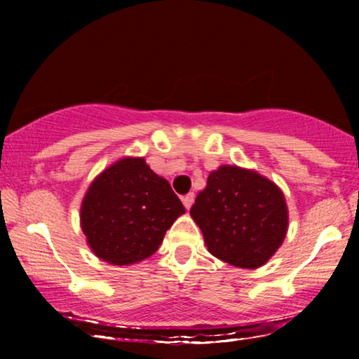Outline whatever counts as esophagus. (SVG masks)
Returning <instances> with one entry per match:
<instances>
[{
    "label": "esophagus",
    "instance_id": "obj_1",
    "mask_svg": "<svg viewBox=\"0 0 359 359\" xmlns=\"http://www.w3.org/2000/svg\"><path fill=\"white\" fill-rule=\"evenodd\" d=\"M182 203H184V205H185V209H191V205H192V203H194V194L191 192V194H187V196H184L182 197Z\"/></svg>",
    "mask_w": 359,
    "mask_h": 359
}]
</instances>
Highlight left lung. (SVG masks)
I'll use <instances>...</instances> for the list:
<instances>
[{"label":"left lung","mask_w":359,"mask_h":359,"mask_svg":"<svg viewBox=\"0 0 359 359\" xmlns=\"http://www.w3.org/2000/svg\"><path fill=\"white\" fill-rule=\"evenodd\" d=\"M209 253L240 269H257L282 245L288 216L283 194L257 172L224 165L191 208Z\"/></svg>","instance_id":"1"}]
</instances>
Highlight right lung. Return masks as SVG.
<instances>
[{"mask_svg": "<svg viewBox=\"0 0 359 359\" xmlns=\"http://www.w3.org/2000/svg\"><path fill=\"white\" fill-rule=\"evenodd\" d=\"M184 212L170 184L145 160L123 158L90 184L82 201L81 226L96 257L131 265L154 255Z\"/></svg>", "mask_w": 359, "mask_h": 359, "instance_id": "obj_1", "label": "right lung"}]
</instances>
